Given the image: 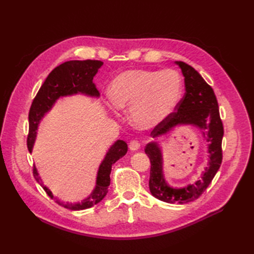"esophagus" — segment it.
I'll return each mask as SVG.
<instances>
[{
  "instance_id": "esophagus-1",
  "label": "esophagus",
  "mask_w": 254,
  "mask_h": 254,
  "mask_svg": "<svg viewBox=\"0 0 254 254\" xmlns=\"http://www.w3.org/2000/svg\"><path fill=\"white\" fill-rule=\"evenodd\" d=\"M140 148V143L137 141H131L129 143V149L132 150V151H135Z\"/></svg>"
}]
</instances>
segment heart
<instances>
[{
    "instance_id": "obj_1",
    "label": "heart",
    "mask_w": 254,
    "mask_h": 254,
    "mask_svg": "<svg viewBox=\"0 0 254 254\" xmlns=\"http://www.w3.org/2000/svg\"><path fill=\"white\" fill-rule=\"evenodd\" d=\"M182 94L181 75L172 68L124 71L108 90L111 104L119 110L128 109L130 123L141 130L153 129L170 118Z\"/></svg>"
}]
</instances>
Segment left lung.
<instances>
[{
    "instance_id": "obj_1",
    "label": "left lung",
    "mask_w": 254,
    "mask_h": 254,
    "mask_svg": "<svg viewBox=\"0 0 254 254\" xmlns=\"http://www.w3.org/2000/svg\"><path fill=\"white\" fill-rule=\"evenodd\" d=\"M175 64L179 65L184 76L186 93L176 108V112H173L166 121L155 127L150 135L153 139H157L168 134L177 126L190 125L198 128L207 142L209 159L206 167L201 174V178L194 184L173 188L168 186L164 178L163 153L160 144L155 141L148 143L145 147V152L151 164L149 177L151 195L167 203L183 204L200 197L219 170L222 160L221 141L224 136V127L213 89L193 66L182 61H175Z\"/></svg>"
}]
</instances>
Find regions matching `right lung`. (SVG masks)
I'll list each match as a JSON object with an SVG mask.
<instances>
[{"label": "right lung", "instance_id": "add662e5", "mask_svg": "<svg viewBox=\"0 0 254 254\" xmlns=\"http://www.w3.org/2000/svg\"><path fill=\"white\" fill-rule=\"evenodd\" d=\"M103 64L104 63L99 60H70L58 65L49 74L30 106L28 114L29 132L27 136V148L29 152L33 151L38 126L44 115L52 110L57 99L75 94H83L90 97L99 96V92L95 87L93 78ZM127 150L126 142L123 140L114 142L98 167L94 190L80 202L64 203L54 197L50 189L43 184L35 165L33 170L34 177L36 181L47 191V194L51 198H54V200L59 205L72 211L86 210L101 202L108 193L111 167L119 159L126 155Z\"/></svg>", "mask_w": 254, "mask_h": 254}]
</instances>
